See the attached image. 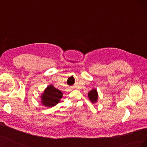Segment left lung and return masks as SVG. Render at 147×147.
Returning <instances> with one entry per match:
<instances>
[{"mask_svg":"<svg viewBox=\"0 0 147 147\" xmlns=\"http://www.w3.org/2000/svg\"><path fill=\"white\" fill-rule=\"evenodd\" d=\"M88 97L89 99L92 102V103H95V102L97 100V97H98V94H97V92L96 90L94 89V90H91L90 92L88 93Z\"/></svg>","mask_w":147,"mask_h":147,"instance_id":"1","label":"left lung"}]
</instances>
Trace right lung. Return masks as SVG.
<instances>
[{"label": "right lung", "instance_id": "obj_1", "mask_svg": "<svg viewBox=\"0 0 147 147\" xmlns=\"http://www.w3.org/2000/svg\"><path fill=\"white\" fill-rule=\"evenodd\" d=\"M63 96V93L52 85L48 86L42 96V104L51 107L58 103Z\"/></svg>", "mask_w": 147, "mask_h": 147}]
</instances>
